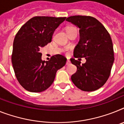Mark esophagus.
<instances>
[{"instance_id":"1","label":"esophagus","mask_w":124,"mask_h":124,"mask_svg":"<svg viewBox=\"0 0 124 124\" xmlns=\"http://www.w3.org/2000/svg\"><path fill=\"white\" fill-rule=\"evenodd\" d=\"M70 60H67V62H66V65H70Z\"/></svg>"}]
</instances>
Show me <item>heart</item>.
<instances>
[{
    "mask_svg": "<svg viewBox=\"0 0 124 124\" xmlns=\"http://www.w3.org/2000/svg\"><path fill=\"white\" fill-rule=\"evenodd\" d=\"M74 29H76V28H74V27H72V26L67 27V28H66V31H67V33H68L69 32L71 31L72 30H73Z\"/></svg>",
    "mask_w": 124,
    "mask_h": 124,
    "instance_id": "1",
    "label": "heart"
}]
</instances>
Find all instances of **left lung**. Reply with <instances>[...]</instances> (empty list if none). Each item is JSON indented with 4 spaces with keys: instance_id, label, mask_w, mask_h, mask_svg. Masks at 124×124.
I'll return each mask as SVG.
<instances>
[{
    "instance_id": "8db88e82",
    "label": "left lung",
    "mask_w": 124,
    "mask_h": 124,
    "mask_svg": "<svg viewBox=\"0 0 124 124\" xmlns=\"http://www.w3.org/2000/svg\"><path fill=\"white\" fill-rule=\"evenodd\" d=\"M66 21L79 28L80 39L70 59L77 67L71 80L79 89L93 91L102 87L108 79L114 62L113 43L110 34L99 21L91 16H73ZM86 62L80 64V58Z\"/></svg>"
}]
</instances>
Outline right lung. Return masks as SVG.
Masks as SVG:
<instances>
[{
  "mask_svg": "<svg viewBox=\"0 0 124 124\" xmlns=\"http://www.w3.org/2000/svg\"><path fill=\"white\" fill-rule=\"evenodd\" d=\"M66 17L36 16L24 24L13 42L12 66L17 81L30 92L46 90L54 82L57 71L65 65L67 59L57 54L50 60H41V48L51 42L53 34Z\"/></svg>",
  "mask_w": 124,
  "mask_h": 124,
  "instance_id": "1",
  "label": "right lung"
}]
</instances>
